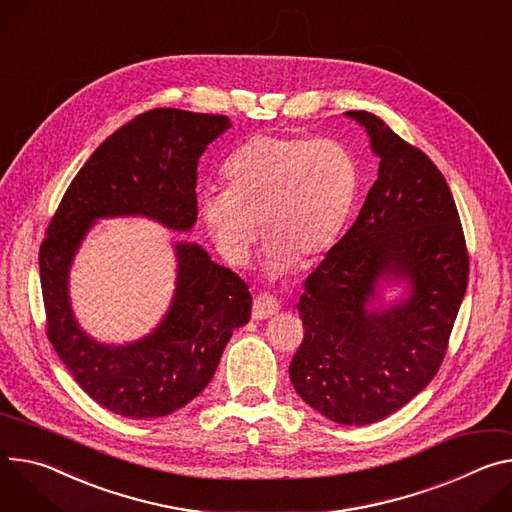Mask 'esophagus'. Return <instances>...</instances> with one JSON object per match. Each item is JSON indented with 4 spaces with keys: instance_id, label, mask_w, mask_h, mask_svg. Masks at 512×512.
<instances>
[{
    "instance_id": "obj_1",
    "label": "esophagus",
    "mask_w": 512,
    "mask_h": 512,
    "mask_svg": "<svg viewBox=\"0 0 512 512\" xmlns=\"http://www.w3.org/2000/svg\"><path fill=\"white\" fill-rule=\"evenodd\" d=\"M277 310H280V304H277V300H275L271 294H259V296L253 300V318H255V320L269 318V316H273Z\"/></svg>"
}]
</instances>
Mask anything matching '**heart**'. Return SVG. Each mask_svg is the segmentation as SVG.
Here are the masks:
<instances>
[{
    "label": "heart",
    "instance_id": "obj_1",
    "mask_svg": "<svg viewBox=\"0 0 512 512\" xmlns=\"http://www.w3.org/2000/svg\"><path fill=\"white\" fill-rule=\"evenodd\" d=\"M226 192H206L200 216L218 253L235 267L269 243L267 269L282 275L318 263L351 218L359 173L351 151L333 138L257 134L224 163Z\"/></svg>",
    "mask_w": 512,
    "mask_h": 512
}]
</instances>
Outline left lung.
Instances as JSON below:
<instances>
[{
    "label": "left lung",
    "mask_w": 512,
    "mask_h": 512,
    "mask_svg": "<svg viewBox=\"0 0 512 512\" xmlns=\"http://www.w3.org/2000/svg\"><path fill=\"white\" fill-rule=\"evenodd\" d=\"M359 122L378 179L345 237L310 273L290 363L300 398L339 425H371L435 378L468 286V253L435 163L369 112ZM386 287L403 294L388 303Z\"/></svg>",
    "instance_id": "8db88e82"
}]
</instances>
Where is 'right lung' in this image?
Instances as JSON below:
<instances>
[{
    "mask_svg": "<svg viewBox=\"0 0 512 512\" xmlns=\"http://www.w3.org/2000/svg\"><path fill=\"white\" fill-rule=\"evenodd\" d=\"M230 128L226 116L175 108L145 112L96 149L71 181L40 245L46 335L75 382L126 418L167 416L212 380L222 351L251 318L237 273L198 243L175 241V290L157 327L124 345L100 343L77 322L69 273L98 220L141 216L188 232L198 218V161Z\"/></svg>",
    "mask_w": 512,
    "mask_h": 512,
    "instance_id": "1",
    "label": "right lung"
}]
</instances>
